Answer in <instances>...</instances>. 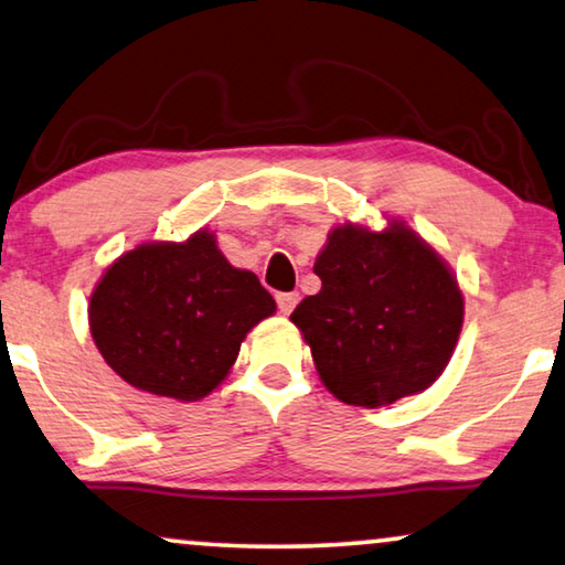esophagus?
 I'll return each instance as SVG.
<instances>
[{
	"mask_svg": "<svg viewBox=\"0 0 565 565\" xmlns=\"http://www.w3.org/2000/svg\"><path fill=\"white\" fill-rule=\"evenodd\" d=\"M276 303H279L281 315H291L294 307H297V303H299V294H297V291H281V294H276Z\"/></svg>",
	"mask_w": 565,
	"mask_h": 565,
	"instance_id": "obj_1",
	"label": "esophagus"
}]
</instances>
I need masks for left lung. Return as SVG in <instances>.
<instances>
[{"label": "left lung", "instance_id": "1", "mask_svg": "<svg viewBox=\"0 0 565 565\" xmlns=\"http://www.w3.org/2000/svg\"><path fill=\"white\" fill-rule=\"evenodd\" d=\"M315 274L321 289L291 321L339 402L384 407L419 395L445 372L465 297L450 264L405 221L387 218L382 231L334 226Z\"/></svg>", "mask_w": 565, "mask_h": 565}]
</instances>
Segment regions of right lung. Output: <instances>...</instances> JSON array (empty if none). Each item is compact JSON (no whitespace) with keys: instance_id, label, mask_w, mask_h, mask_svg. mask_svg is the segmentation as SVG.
<instances>
[{"instance_id":"1","label":"right lung","mask_w":565,"mask_h":565,"mask_svg":"<svg viewBox=\"0 0 565 565\" xmlns=\"http://www.w3.org/2000/svg\"><path fill=\"white\" fill-rule=\"evenodd\" d=\"M276 301L254 271L221 254L216 234L148 241L115 258L89 294L97 352L130 387L199 402L228 377L241 342Z\"/></svg>"}]
</instances>
